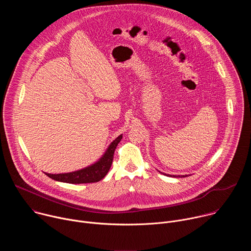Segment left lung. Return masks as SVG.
Here are the masks:
<instances>
[{
  "mask_svg": "<svg viewBox=\"0 0 251 251\" xmlns=\"http://www.w3.org/2000/svg\"><path fill=\"white\" fill-rule=\"evenodd\" d=\"M168 176H175V177H176V176H178V177H180V176H181V177H182V176H171V175H168Z\"/></svg>",
  "mask_w": 251,
  "mask_h": 251,
  "instance_id": "left-lung-1",
  "label": "left lung"
}]
</instances>
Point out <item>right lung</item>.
<instances>
[{"label": "right lung", "instance_id": "right-lung-1", "mask_svg": "<svg viewBox=\"0 0 251 251\" xmlns=\"http://www.w3.org/2000/svg\"><path fill=\"white\" fill-rule=\"evenodd\" d=\"M122 135L118 136L112 143L108 149L106 150L103 157L96 162L95 164L84 168L79 171L71 172L67 174H48L45 173L48 176H50L52 180L68 183V184H89V183H96L101 181L102 178L108 173L112 162L115 149L118 145V143L121 141Z\"/></svg>", "mask_w": 251, "mask_h": 251}]
</instances>
